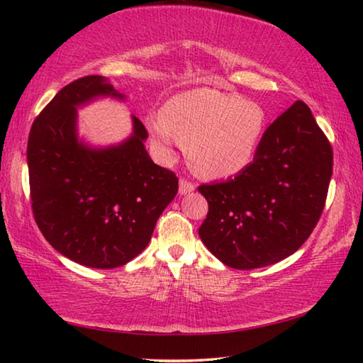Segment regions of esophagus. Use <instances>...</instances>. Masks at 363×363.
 <instances>
[{
  "mask_svg": "<svg viewBox=\"0 0 363 363\" xmlns=\"http://www.w3.org/2000/svg\"><path fill=\"white\" fill-rule=\"evenodd\" d=\"M194 190H195V184L194 182L186 181V179H181L179 181V194L181 195L190 194V192H194Z\"/></svg>",
  "mask_w": 363,
  "mask_h": 363,
  "instance_id": "esophagus-1",
  "label": "esophagus"
}]
</instances>
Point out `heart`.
Listing matches in <instances>:
<instances>
[{
    "label": "heart",
    "instance_id": "1",
    "mask_svg": "<svg viewBox=\"0 0 363 363\" xmlns=\"http://www.w3.org/2000/svg\"><path fill=\"white\" fill-rule=\"evenodd\" d=\"M266 126L264 110L213 88L176 94L163 115L149 118L153 143L163 153L181 140L187 144L190 167L211 179L235 176L248 167Z\"/></svg>",
    "mask_w": 363,
    "mask_h": 363
}]
</instances>
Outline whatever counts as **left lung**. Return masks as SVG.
I'll return each instance as SVG.
<instances>
[{
    "mask_svg": "<svg viewBox=\"0 0 363 363\" xmlns=\"http://www.w3.org/2000/svg\"><path fill=\"white\" fill-rule=\"evenodd\" d=\"M333 150L311 108L296 101L262 134L253 162L233 179L203 184L199 235L225 266H270L298 251L317 225Z\"/></svg>",
    "mask_w": 363,
    "mask_h": 363,
    "instance_id": "left-lung-1",
    "label": "left lung"
}]
</instances>
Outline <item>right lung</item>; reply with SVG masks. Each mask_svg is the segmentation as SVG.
Listing matches in <instances>:
<instances>
[{"mask_svg": "<svg viewBox=\"0 0 363 363\" xmlns=\"http://www.w3.org/2000/svg\"><path fill=\"white\" fill-rule=\"evenodd\" d=\"M101 96L125 99L101 75L60 89L33 121L27 162L33 216L51 247L82 266L113 269L149 245L177 177L152 162L136 116L118 145L97 149L78 139L77 107Z\"/></svg>", "mask_w": 363, "mask_h": 363, "instance_id": "right-lung-1", "label": "right lung"}]
</instances>
